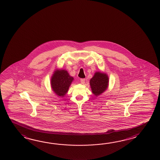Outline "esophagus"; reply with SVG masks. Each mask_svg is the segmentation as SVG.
Returning a JSON list of instances; mask_svg holds the SVG:
<instances>
[{"mask_svg":"<svg viewBox=\"0 0 160 160\" xmlns=\"http://www.w3.org/2000/svg\"><path fill=\"white\" fill-rule=\"evenodd\" d=\"M81 82L82 84H84L85 82V79H81Z\"/></svg>","mask_w":160,"mask_h":160,"instance_id":"1","label":"esophagus"}]
</instances>
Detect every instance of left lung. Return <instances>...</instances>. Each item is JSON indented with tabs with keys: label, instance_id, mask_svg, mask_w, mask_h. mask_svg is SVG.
Listing matches in <instances>:
<instances>
[{
	"label": "left lung",
	"instance_id": "8db88e82",
	"mask_svg": "<svg viewBox=\"0 0 160 160\" xmlns=\"http://www.w3.org/2000/svg\"><path fill=\"white\" fill-rule=\"evenodd\" d=\"M109 77L107 74L101 72H95L90 80V85L92 92L96 97L103 93L109 86Z\"/></svg>",
	"mask_w": 160,
	"mask_h": 160
}]
</instances>
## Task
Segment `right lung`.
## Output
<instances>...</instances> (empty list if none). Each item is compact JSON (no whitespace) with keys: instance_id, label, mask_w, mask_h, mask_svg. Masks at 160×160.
<instances>
[{"instance_id":"obj_1","label":"right lung","mask_w":160,"mask_h":160,"mask_svg":"<svg viewBox=\"0 0 160 160\" xmlns=\"http://www.w3.org/2000/svg\"><path fill=\"white\" fill-rule=\"evenodd\" d=\"M73 81L74 78L69 75L66 70L56 69L51 78V88L58 97H63Z\"/></svg>"}]
</instances>
